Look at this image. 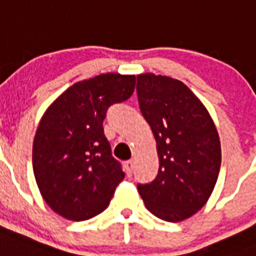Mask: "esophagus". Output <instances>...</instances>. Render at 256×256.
<instances>
[{
	"instance_id": "1",
	"label": "esophagus",
	"mask_w": 256,
	"mask_h": 256,
	"mask_svg": "<svg viewBox=\"0 0 256 256\" xmlns=\"http://www.w3.org/2000/svg\"><path fill=\"white\" fill-rule=\"evenodd\" d=\"M124 170H126V175H128V176H132V170H134V162H132V160L124 162Z\"/></svg>"
}]
</instances>
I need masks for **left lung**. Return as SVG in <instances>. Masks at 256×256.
Masks as SVG:
<instances>
[{
  "label": "left lung",
  "instance_id": "obj_1",
  "mask_svg": "<svg viewBox=\"0 0 256 256\" xmlns=\"http://www.w3.org/2000/svg\"><path fill=\"white\" fill-rule=\"evenodd\" d=\"M136 96L156 136L158 174L138 183L146 208L168 222H180L200 210L220 170V142L210 114L194 92L174 78L140 74Z\"/></svg>",
  "mask_w": 256,
  "mask_h": 256
}]
</instances>
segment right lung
<instances>
[{"label":"right lung","mask_w":256,"mask_h":256,"mask_svg":"<svg viewBox=\"0 0 256 256\" xmlns=\"http://www.w3.org/2000/svg\"><path fill=\"white\" fill-rule=\"evenodd\" d=\"M136 76L100 74L70 86L42 116L33 171L50 208L81 222L100 214L124 178L104 132L108 108L128 100Z\"/></svg>","instance_id":"add662e5"}]
</instances>
